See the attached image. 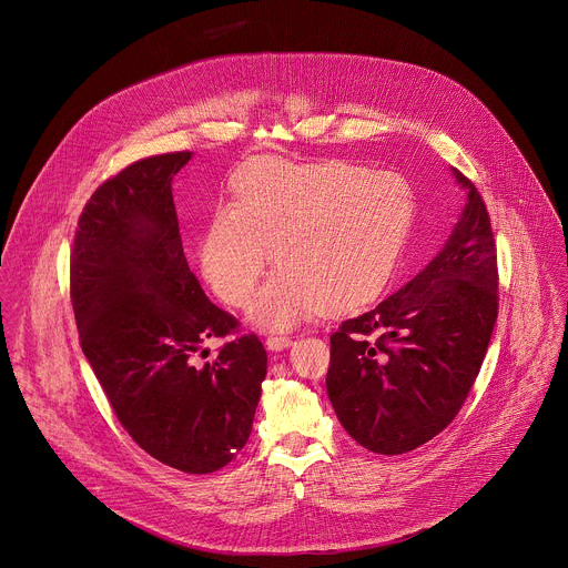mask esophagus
Returning <instances> with one entry per match:
<instances>
[{
    "label": "esophagus",
    "instance_id": "1",
    "mask_svg": "<svg viewBox=\"0 0 568 568\" xmlns=\"http://www.w3.org/2000/svg\"><path fill=\"white\" fill-rule=\"evenodd\" d=\"M292 344V337H287V335H270L267 339H265V346L270 348V351H283V348H287Z\"/></svg>",
    "mask_w": 568,
    "mask_h": 568
}]
</instances>
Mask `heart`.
Returning a JSON list of instances; mask_svg holds the SVG:
<instances>
[{"label":"heart","instance_id":"1","mask_svg":"<svg viewBox=\"0 0 568 568\" xmlns=\"http://www.w3.org/2000/svg\"><path fill=\"white\" fill-rule=\"evenodd\" d=\"M412 184L393 171L348 161H261L240 178L235 204L213 213L200 263L215 294L245 310L270 252L281 267L254 321L285 331L312 316L351 310L390 278L414 224Z\"/></svg>","mask_w":568,"mask_h":568}]
</instances>
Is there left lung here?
I'll return each instance as SVG.
<instances>
[{
    "label": "left lung",
    "instance_id": "left-lung-1",
    "mask_svg": "<svg viewBox=\"0 0 568 568\" xmlns=\"http://www.w3.org/2000/svg\"><path fill=\"white\" fill-rule=\"evenodd\" d=\"M465 209L438 256L331 335L328 397L375 454L412 452L460 412L499 314L497 247L480 193L458 171Z\"/></svg>",
    "mask_w": 568,
    "mask_h": 568
}]
</instances>
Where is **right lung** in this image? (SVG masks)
Masks as SVG:
<instances>
[{
  "mask_svg": "<svg viewBox=\"0 0 568 568\" xmlns=\"http://www.w3.org/2000/svg\"><path fill=\"white\" fill-rule=\"evenodd\" d=\"M193 152L134 161L80 213L71 305L80 346L132 440L152 458L209 474L247 445L267 353L256 335L224 344L202 368L191 357L237 331L191 272L173 178Z\"/></svg>",
  "mask_w": 568,
  "mask_h": 568,
  "instance_id": "add662e5",
  "label": "right lung"
}]
</instances>
